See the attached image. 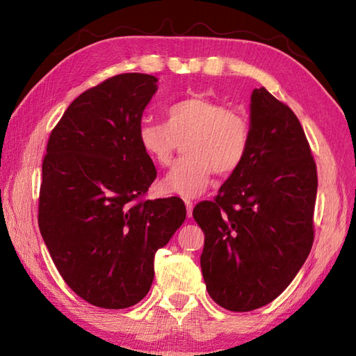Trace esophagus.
I'll return each instance as SVG.
<instances>
[{"label": "esophagus", "mask_w": 356, "mask_h": 356, "mask_svg": "<svg viewBox=\"0 0 356 356\" xmlns=\"http://www.w3.org/2000/svg\"><path fill=\"white\" fill-rule=\"evenodd\" d=\"M185 205H186V214H188V217H191V216H193V208H194L193 200L186 199V200H185Z\"/></svg>", "instance_id": "1"}]
</instances>
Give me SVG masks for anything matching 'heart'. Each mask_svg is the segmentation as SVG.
I'll list each match as a JSON object with an SVG mask.
<instances>
[{"instance_id": "b5f03b06", "label": "heart", "mask_w": 356, "mask_h": 356, "mask_svg": "<svg viewBox=\"0 0 356 356\" xmlns=\"http://www.w3.org/2000/svg\"><path fill=\"white\" fill-rule=\"evenodd\" d=\"M186 156L172 165L162 180V190L195 197L207 190L213 174L231 176L248 156L251 124L245 115L207 95H194L166 108V122L143 120L138 140L151 161L168 166L179 140Z\"/></svg>"}]
</instances>
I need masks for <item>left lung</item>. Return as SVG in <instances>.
<instances>
[{
	"instance_id": "1",
	"label": "left lung",
	"mask_w": 356,
	"mask_h": 356,
	"mask_svg": "<svg viewBox=\"0 0 356 356\" xmlns=\"http://www.w3.org/2000/svg\"><path fill=\"white\" fill-rule=\"evenodd\" d=\"M316 165L298 118L266 88L251 96V145L214 200L193 209L205 234L209 297L232 312L274 301L314 243Z\"/></svg>"
}]
</instances>
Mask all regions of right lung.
<instances>
[{"mask_svg": "<svg viewBox=\"0 0 356 356\" xmlns=\"http://www.w3.org/2000/svg\"><path fill=\"white\" fill-rule=\"evenodd\" d=\"M157 79L122 73L86 90L50 133L38 225L70 289L105 309L130 307L154 278V254L186 217L182 199H143L157 171L138 128Z\"/></svg>", "mask_w": 356, "mask_h": 356, "instance_id": "1", "label": "right lung"}]
</instances>
